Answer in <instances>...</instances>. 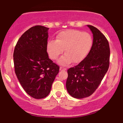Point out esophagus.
Instances as JSON below:
<instances>
[{
	"instance_id": "1",
	"label": "esophagus",
	"mask_w": 123,
	"mask_h": 123,
	"mask_svg": "<svg viewBox=\"0 0 123 123\" xmlns=\"http://www.w3.org/2000/svg\"><path fill=\"white\" fill-rule=\"evenodd\" d=\"M60 71H66V68H65V67H60Z\"/></svg>"
}]
</instances>
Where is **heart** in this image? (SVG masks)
<instances>
[{
    "mask_svg": "<svg viewBox=\"0 0 123 123\" xmlns=\"http://www.w3.org/2000/svg\"><path fill=\"white\" fill-rule=\"evenodd\" d=\"M93 39L87 32L69 29L60 32L56 40H50L47 44V52L52 60H56L63 53L58 60L62 65H67L71 62L78 63L84 60L92 48Z\"/></svg>",
    "mask_w": 123,
    "mask_h": 123,
    "instance_id": "heart-1",
    "label": "heart"
}]
</instances>
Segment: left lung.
<instances>
[{"mask_svg": "<svg viewBox=\"0 0 123 123\" xmlns=\"http://www.w3.org/2000/svg\"><path fill=\"white\" fill-rule=\"evenodd\" d=\"M87 26L93 34L92 48L84 60L67 70L66 89L71 96L77 98L91 95L109 67L110 51L108 39L96 27Z\"/></svg>", "mask_w": 123, "mask_h": 123, "instance_id": "8db88e82", "label": "left lung"}]
</instances>
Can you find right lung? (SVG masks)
<instances>
[{"label": "right lung", "mask_w": 123, "mask_h": 123, "mask_svg": "<svg viewBox=\"0 0 123 123\" xmlns=\"http://www.w3.org/2000/svg\"><path fill=\"white\" fill-rule=\"evenodd\" d=\"M48 29L36 25L25 31L18 39L13 53L17 78L25 92L37 99L48 95L60 70L47 52Z\"/></svg>", "instance_id": "1"}]
</instances>
